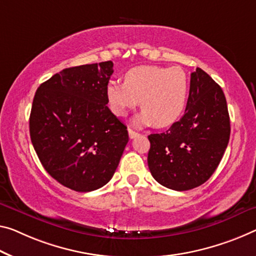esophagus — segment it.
<instances>
[{
  "instance_id": "obj_1",
  "label": "esophagus",
  "mask_w": 256,
  "mask_h": 256,
  "mask_svg": "<svg viewBox=\"0 0 256 256\" xmlns=\"http://www.w3.org/2000/svg\"><path fill=\"white\" fill-rule=\"evenodd\" d=\"M128 134H129V137H130V138H132H132H136V137L140 135V134H138V132H134V130H132V129H130V128H129V129H128Z\"/></svg>"
}]
</instances>
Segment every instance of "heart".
Wrapping results in <instances>:
<instances>
[{"instance_id":"heart-1","label":"heart","mask_w":256,"mask_h":256,"mask_svg":"<svg viewBox=\"0 0 256 256\" xmlns=\"http://www.w3.org/2000/svg\"><path fill=\"white\" fill-rule=\"evenodd\" d=\"M190 81L183 68L138 66L129 70L124 84L110 81L106 86L108 108L118 116L141 103L143 112L134 120L136 124L168 127L180 119L186 108Z\"/></svg>"}]
</instances>
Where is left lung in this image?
Masks as SVG:
<instances>
[{
	"mask_svg": "<svg viewBox=\"0 0 256 256\" xmlns=\"http://www.w3.org/2000/svg\"><path fill=\"white\" fill-rule=\"evenodd\" d=\"M230 138L223 90L202 68L191 73L186 113L167 132L148 135V164L156 182L176 191L202 186L213 175Z\"/></svg>",
	"mask_w": 256,
	"mask_h": 256,
	"instance_id": "obj_1",
	"label": "left lung"
}]
</instances>
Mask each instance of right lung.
Here are the masks:
<instances>
[{"mask_svg": "<svg viewBox=\"0 0 256 256\" xmlns=\"http://www.w3.org/2000/svg\"><path fill=\"white\" fill-rule=\"evenodd\" d=\"M111 60L62 70L35 92L30 134L42 166L78 192L104 186L128 143L127 127L110 111Z\"/></svg>", "mask_w": 256, "mask_h": 256, "instance_id": "obj_1", "label": "right lung"}]
</instances>
